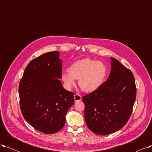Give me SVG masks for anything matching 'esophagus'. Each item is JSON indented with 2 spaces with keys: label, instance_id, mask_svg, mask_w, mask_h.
I'll return each mask as SVG.
<instances>
[{
  "label": "esophagus",
  "instance_id": "esophagus-1",
  "mask_svg": "<svg viewBox=\"0 0 152 152\" xmlns=\"http://www.w3.org/2000/svg\"><path fill=\"white\" fill-rule=\"evenodd\" d=\"M74 99H75V102H79V101H81V100L82 97H81V95H79V94H75V95H74Z\"/></svg>",
  "mask_w": 152,
  "mask_h": 152
}]
</instances>
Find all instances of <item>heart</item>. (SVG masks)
Segmentation results:
<instances>
[{
    "instance_id": "b5f03b06",
    "label": "heart",
    "mask_w": 152,
    "mask_h": 152,
    "mask_svg": "<svg viewBox=\"0 0 152 152\" xmlns=\"http://www.w3.org/2000/svg\"><path fill=\"white\" fill-rule=\"evenodd\" d=\"M107 73V66L103 62L84 58L72 64L69 71L63 72L61 79L68 89L75 84L76 79H78L81 89L91 92L99 89L104 83Z\"/></svg>"
}]
</instances>
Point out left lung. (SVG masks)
Wrapping results in <instances>:
<instances>
[{
    "mask_svg": "<svg viewBox=\"0 0 152 152\" xmlns=\"http://www.w3.org/2000/svg\"><path fill=\"white\" fill-rule=\"evenodd\" d=\"M111 71L99 89L83 97L84 118L94 133H114L127 123L136 97L133 74L116 59L110 57Z\"/></svg>",
    "mask_w": 152,
    "mask_h": 152,
    "instance_id": "8db88e82",
    "label": "left lung"
}]
</instances>
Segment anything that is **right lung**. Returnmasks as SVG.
Here are the masks:
<instances>
[{
	"instance_id": "right-lung-1",
	"label": "right lung",
	"mask_w": 152,
	"mask_h": 152,
	"mask_svg": "<svg viewBox=\"0 0 152 152\" xmlns=\"http://www.w3.org/2000/svg\"><path fill=\"white\" fill-rule=\"evenodd\" d=\"M60 52L45 53L31 61L19 85L20 105L26 121L36 130L51 134L65 123L75 102L73 93L64 89Z\"/></svg>"
}]
</instances>
